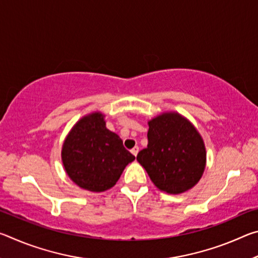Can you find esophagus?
Masks as SVG:
<instances>
[{
	"label": "esophagus",
	"instance_id": "34e87169",
	"mask_svg": "<svg viewBox=\"0 0 258 258\" xmlns=\"http://www.w3.org/2000/svg\"><path fill=\"white\" fill-rule=\"evenodd\" d=\"M131 152H132V154L137 157V155H138V152H139V147H134L132 150H131Z\"/></svg>",
	"mask_w": 258,
	"mask_h": 258
}]
</instances>
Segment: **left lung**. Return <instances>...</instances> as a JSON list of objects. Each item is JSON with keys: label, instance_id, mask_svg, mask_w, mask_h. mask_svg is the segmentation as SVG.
<instances>
[{"label": "left lung", "instance_id": "1", "mask_svg": "<svg viewBox=\"0 0 258 258\" xmlns=\"http://www.w3.org/2000/svg\"><path fill=\"white\" fill-rule=\"evenodd\" d=\"M148 147L137 156L160 191L180 195L194 187L206 167L204 139L191 121L166 111L148 121Z\"/></svg>", "mask_w": 258, "mask_h": 258}]
</instances>
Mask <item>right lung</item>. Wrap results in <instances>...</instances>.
<instances>
[{"label":"right lung","instance_id":"1","mask_svg":"<svg viewBox=\"0 0 258 258\" xmlns=\"http://www.w3.org/2000/svg\"><path fill=\"white\" fill-rule=\"evenodd\" d=\"M101 111L83 116L69 131L61 148V160L69 178L92 192L109 190L135 157L116 133L106 127Z\"/></svg>","mask_w":258,"mask_h":258}]
</instances>
